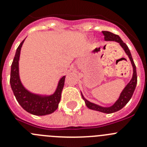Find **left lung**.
Wrapping results in <instances>:
<instances>
[{"label": "left lung", "mask_w": 147, "mask_h": 147, "mask_svg": "<svg viewBox=\"0 0 147 147\" xmlns=\"http://www.w3.org/2000/svg\"><path fill=\"white\" fill-rule=\"evenodd\" d=\"M102 33H103L104 36H105V41H115V42H117L120 44L122 49H124L125 53L127 54V55L128 56V57H129V60L131 62V64L132 65V68H133V74H132V79L129 81V82L126 85L124 90H122L119 99L112 106H110V107H102V106H99V105H96V104L92 103V102H89L88 100H87L84 97V96H83L81 92L82 98L85 100V105H86V106L88 108L90 109V110L99 111V112L104 113L110 114L113 113L117 112V111L120 110L121 109L123 108L128 103V102L130 100V98H132V94L134 93L136 85H137V73H136V65H135L134 61L132 59V55H131V53L129 50V48L122 41V40L120 38L119 35L114 34L111 33V32H107V31H104V32H102Z\"/></svg>", "instance_id": "obj_1"}]
</instances>
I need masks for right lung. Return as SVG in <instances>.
Returning a JSON list of instances; mask_svg holds the SVG:
<instances>
[{
  "label": "right lung",
  "mask_w": 147,
  "mask_h": 147,
  "mask_svg": "<svg viewBox=\"0 0 147 147\" xmlns=\"http://www.w3.org/2000/svg\"><path fill=\"white\" fill-rule=\"evenodd\" d=\"M23 40L17 49L11 66L10 85L17 101L26 111L35 115H45L52 113L58 108L61 99V93L65 84V76H62L53 94L40 95L28 91L23 86L19 74V59Z\"/></svg>",
  "instance_id": "right-lung-1"
}]
</instances>
